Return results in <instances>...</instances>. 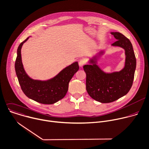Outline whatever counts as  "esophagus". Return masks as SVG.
<instances>
[{"mask_svg":"<svg viewBox=\"0 0 149 149\" xmlns=\"http://www.w3.org/2000/svg\"><path fill=\"white\" fill-rule=\"evenodd\" d=\"M85 64H86V61H85L84 59H81V60H80L79 63V65L80 67L83 66Z\"/></svg>","mask_w":149,"mask_h":149,"instance_id":"obj_1","label":"esophagus"}]
</instances>
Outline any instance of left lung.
<instances>
[{
    "label": "left lung",
    "instance_id": "left-lung-1",
    "mask_svg": "<svg viewBox=\"0 0 149 149\" xmlns=\"http://www.w3.org/2000/svg\"><path fill=\"white\" fill-rule=\"evenodd\" d=\"M117 40L112 46L125 51V64L120 71L107 73L97 65V60L104 53L99 51L90 58L89 65L83 66L86 74V91L92 99L103 103L113 102L125 96L131 88L136 68V59L133 46L126 37L119 32H111Z\"/></svg>",
    "mask_w": 149,
    "mask_h": 149
}]
</instances>
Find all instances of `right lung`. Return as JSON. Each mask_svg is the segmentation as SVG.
<instances>
[{
  "label": "right lung",
  "instance_id": "1",
  "mask_svg": "<svg viewBox=\"0 0 149 149\" xmlns=\"http://www.w3.org/2000/svg\"><path fill=\"white\" fill-rule=\"evenodd\" d=\"M27 38L19 46L15 62V71L21 88L29 99L42 104H52L62 99L68 92L69 83L78 71L77 62L62 70L57 75L47 80H34L26 73L22 61L21 49Z\"/></svg>",
  "mask_w": 149,
  "mask_h": 149
}]
</instances>
